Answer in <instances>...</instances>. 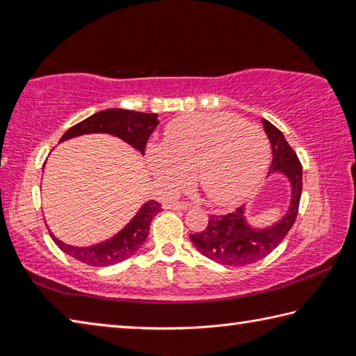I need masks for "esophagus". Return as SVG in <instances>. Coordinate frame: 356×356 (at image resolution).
I'll list each match as a JSON object with an SVG mask.
<instances>
[{
    "label": "esophagus",
    "instance_id": "obj_1",
    "mask_svg": "<svg viewBox=\"0 0 356 356\" xmlns=\"http://www.w3.org/2000/svg\"><path fill=\"white\" fill-rule=\"evenodd\" d=\"M166 206L170 207V209H182V210H186V209L191 207V204L186 202V201H170V202L166 204Z\"/></svg>",
    "mask_w": 356,
    "mask_h": 356
}]
</instances>
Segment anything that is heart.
<instances>
[{
	"mask_svg": "<svg viewBox=\"0 0 356 356\" xmlns=\"http://www.w3.org/2000/svg\"><path fill=\"white\" fill-rule=\"evenodd\" d=\"M161 185L179 190L195 171L216 204H234L256 188L270 161V141L256 124L232 114H193L168 125L163 146L149 150Z\"/></svg>",
	"mask_w": 356,
	"mask_h": 356,
	"instance_id": "heart-1",
	"label": "heart"
}]
</instances>
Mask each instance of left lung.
Here are the masks:
<instances>
[{
	"mask_svg": "<svg viewBox=\"0 0 356 356\" xmlns=\"http://www.w3.org/2000/svg\"><path fill=\"white\" fill-rule=\"evenodd\" d=\"M262 125L272 144L273 159L270 171H280L291 180V207L280 222L267 229H252L246 225L243 207H237L226 215H210L207 227L202 232L190 234V238L197 251L221 265L243 267L261 261L282 242L297 218L303 188L301 163L284 135L273 124L262 119Z\"/></svg>",
	"mask_w": 356,
	"mask_h": 356,
	"instance_id": "8db88e82",
	"label": "left lung"
}]
</instances>
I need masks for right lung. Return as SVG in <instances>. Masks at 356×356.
Returning a JSON list of instances; mask_svg holds the SVG:
<instances>
[{"label":"right lung","mask_w":356,"mask_h":356,"mask_svg":"<svg viewBox=\"0 0 356 356\" xmlns=\"http://www.w3.org/2000/svg\"><path fill=\"white\" fill-rule=\"evenodd\" d=\"M159 125L156 114L152 113H140L122 110V108H113V110L99 111L89 116L81 122L75 124L63 135L61 141L69 140L78 135L84 134H111L124 141L130 143L141 154L146 152V146L152 131ZM161 210V204L156 201H149L140 209L127 226L116 236L106 240L104 243L89 246V248H76V246L65 245L53 237L59 250L65 254L76 259L83 264L92 265V267H106L114 265L129 259L134 252L141 248L146 242L150 221ZM51 236V234H50Z\"/></svg>","instance_id":"obj_1"}]
</instances>
